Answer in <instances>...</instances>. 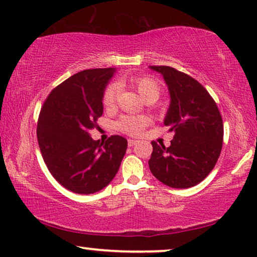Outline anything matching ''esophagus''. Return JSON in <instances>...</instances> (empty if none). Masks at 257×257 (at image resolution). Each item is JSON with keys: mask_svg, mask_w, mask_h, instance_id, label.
Returning a JSON list of instances; mask_svg holds the SVG:
<instances>
[{"mask_svg": "<svg viewBox=\"0 0 257 257\" xmlns=\"http://www.w3.org/2000/svg\"><path fill=\"white\" fill-rule=\"evenodd\" d=\"M136 143H137L136 140H132V139L128 140V146H129V147H134Z\"/></svg>", "mask_w": 257, "mask_h": 257, "instance_id": "1", "label": "esophagus"}]
</instances>
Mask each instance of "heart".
<instances>
[{"label":"heart","instance_id":"obj_1","mask_svg":"<svg viewBox=\"0 0 257 257\" xmlns=\"http://www.w3.org/2000/svg\"><path fill=\"white\" fill-rule=\"evenodd\" d=\"M128 82L146 102H155L161 95V86L153 78L134 77L130 78ZM118 86L116 84L107 86L102 96L103 106L106 108H113L116 102ZM148 123H149V118L146 116H123L117 122V128L130 135H137Z\"/></svg>","mask_w":257,"mask_h":257}]
</instances>
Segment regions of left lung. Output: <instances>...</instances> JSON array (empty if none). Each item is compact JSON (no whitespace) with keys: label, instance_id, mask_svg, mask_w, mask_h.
Wrapping results in <instances>:
<instances>
[{"label":"left lung","instance_id":"8db88e82","mask_svg":"<svg viewBox=\"0 0 257 257\" xmlns=\"http://www.w3.org/2000/svg\"><path fill=\"white\" fill-rule=\"evenodd\" d=\"M162 74L170 94L164 125L175 133L170 147L153 144L149 168L173 189H187L202 182L218 161L223 124L216 103L196 79L170 66H149Z\"/></svg>","mask_w":257,"mask_h":257}]
</instances>
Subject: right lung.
Wrapping results in <instances>:
<instances>
[{"mask_svg":"<svg viewBox=\"0 0 257 257\" xmlns=\"http://www.w3.org/2000/svg\"><path fill=\"white\" fill-rule=\"evenodd\" d=\"M116 68H93L72 75L45 100L37 139L49 171L65 189L79 194L102 190L118 171L128 142L114 135L101 143L91 137L103 113L102 96Z\"/></svg>","mask_w":257,"mask_h":257,"instance_id":"add662e5","label":"right lung"}]
</instances>
